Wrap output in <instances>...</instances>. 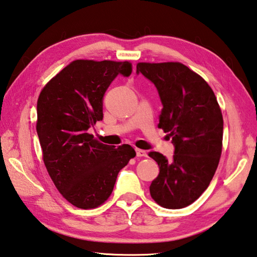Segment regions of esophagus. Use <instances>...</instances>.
<instances>
[{
	"mask_svg": "<svg viewBox=\"0 0 257 257\" xmlns=\"http://www.w3.org/2000/svg\"><path fill=\"white\" fill-rule=\"evenodd\" d=\"M136 154H137V157H147V152L143 149H136Z\"/></svg>",
	"mask_w": 257,
	"mask_h": 257,
	"instance_id": "1",
	"label": "esophagus"
}]
</instances>
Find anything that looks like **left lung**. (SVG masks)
<instances>
[{"mask_svg":"<svg viewBox=\"0 0 257 257\" xmlns=\"http://www.w3.org/2000/svg\"><path fill=\"white\" fill-rule=\"evenodd\" d=\"M137 72L157 88L163 103L158 127L175 146L172 160L148 154L159 166L150 195L162 207L184 208L207 189L217 169L223 147L220 107L208 83L183 63L139 62Z\"/></svg>","mask_w":257,"mask_h":257,"instance_id":"8db88e82","label":"left lung"}]
</instances>
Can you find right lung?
<instances>
[{"label": "right lung", "mask_w": 257, "mask_h": 257, "mask_svg": "<svg viewBox=\"0 0 257 257\" xmlns=\"http://www.w3.org/2000/svg\"><path fill=\"white\" fill-rule=\"evenodd\" d=\"M132 63L74 60L44 85L37 104V133L43 162L55 187L70 204L90 209L102 205L118 173L136 156L129 145H103L88 129L103 118L104 92Z\"/></svg>", "instance_id": "right-lung-1"}]
</instances>
